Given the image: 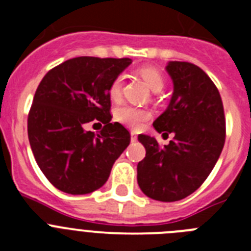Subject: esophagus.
<instances>
[{"mask_svg":"<svg viewBox=\"0 0 251 251\" xmlns=\"http://www.w3.org/2000/svg\"><path fill=\"white\" fill-rule=\"evenodd\" d=\"M130 141H132V143H134V142H137V136L136 133H130Z\"/></svg>","mask_w":251,"mask_h":251,"instance_id":"esophagus-1","label":"esophagus"}]
</instances>
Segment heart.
Segmentation results:
<instances>
[{"instance_id":"heart-1","label":"heart","mask_w":251,"mask_h":251,"mask_svg":"<svg viewBox=\"0 0 251 251\" xmlns=\"http://www.w3.org/2000/svg\"><path fill=\"white\" fill-rule=\"evenodd\" d=\"M142 77L145 79L146 83L148 84L151 89L153 92H159L165 85V79L163 75L161 74L158 69L153 68V66H145L139 70ZM123 84H124V75H118L115 77L112 84L109 85V97L113 100H119L122 97V92H123ZM115 117L124 126L137 129L142 126L143 122L147 121L150 118V113L148 110L142 109V108H137V106L132 105H122L119 106L117 112H115Z\"/></svg>"}]
</instances>
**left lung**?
Instances as JSON below:
<instances>
[{
    "label": "left lung",
    "instance_id": "left-lung-1",
    "mask_svg": "<svg viewBox=\"0 0 251 251\" xmlns=\"http://www.w3.org/2000/svg\"><path fill=\"white\" fill-rule=\"evenodd\" d=\"M174 95L163 114L153 122L158 133H174L163 147L139 134L146 157L137 166V181L153 200H182L200 187L224 148L226 122L220 93L202 69L187 61H170Z\"/></svg>",
    "mask_w": 251,
    "mask_h": 251
}]
</instances>
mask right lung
Masks as SVG:
<instances>
[{"label": "right lung", "mask_w": 251, "mask_h": 251, "mask_svg": "<svg viewBox=\"0 0 251 251\" xmlns=\"http://www.w3.org/2000/svg\"><path fill=\"white\" fill-rule=\"evenodd\" d=\"M130 63L128 57H74L40 81L27 117L28 141L40 170L60 191L84 195L100 188L129 145V132L110 122L108 90ZM90 121L104 124L99 135L85 130Z\"/></svg>", "instance_id": "add662e5"}]
</instances>
